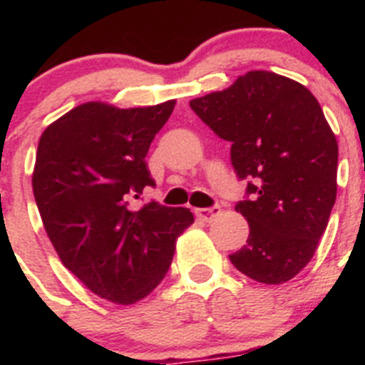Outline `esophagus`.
<instances>
[{
	"label": "esophagus",
	"instance_id": "34e87169",
	"mask_svg": "<svg viewBox=\"0 0 365 365\" xmlns=\"http://www.w3.org/2000/svg\"><path fill=\"white\" fill-rule=\"evenodd\" d=\"M194 213H196V217H200L201 220H205V222H210L213 217H217L220 213V206L215 205V206H210V208H196L194 210Z\"/></svg>",
	"mask_w": 365,
	"mask_h": 365
}]
</instances>
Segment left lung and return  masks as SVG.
<instances>
[{"label":"left lung","mask_w":365,"mask_h":365,"mask_svg":"<svg viewBox=\"0 0 365 365\" xmlns=\"http://www.w3.org/2000/svg\"><path fill=\"white\" fill-rule=\"evenodd\" d=\"M249 180L235 210L249 222L247 244L230 256L263 284H282L311 261L337 194V141L314 95L267 70L190 101Z\"/></svg>","instance_id":"left-lung-1"}]
</instances>
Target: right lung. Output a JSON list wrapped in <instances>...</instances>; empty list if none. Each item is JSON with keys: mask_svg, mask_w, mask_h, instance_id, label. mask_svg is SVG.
<instances>
[{"mask_svg": "<svg viewBox=\"0 0 365 365\" xmlns=\"http://www.w3.org/2000/svg\"><path fill=\"white\" fill-rule=\"evenodd\" d=\"M175 109H118L86 102L51 123L36 150L33 194L61 263L95 295L130 305L148 297L171 267L176 238L194 222L189 208L150 201L146 153Z\"/></svg>", "mask_w": 365, "mask_h": 365, "instance_id": "obj_1", "label": "right lung"}]
</instances>
